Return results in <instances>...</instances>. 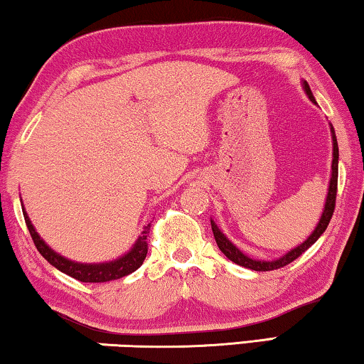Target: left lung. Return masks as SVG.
I'll use <instances>...</instances> for the list:
<instances>
[{
	"label": "left lung",
	"instance_id": "obj_1",
	"mask_svg": "<svg viewBox=\"0 0 364 364\" xmlns=\"http://www.w3.org/2000/svg\"><path fill=\"white\" fill-rule=\"evenodd\" d=\"M304 90L309 95V98L315 103V98H314L312 92H310V87L307 82H304ZM331 138H333V161H331V178H330L328 195H326V202H325V210L322 213V218H320L317 228L314 230V233L310 235L302 245L294 247L292 251H289L287 255H284L282 257H279V259H276V261H257V259H251V257L243 255V252H241L238 247L231 243L230 240H226V236L221 233V231L218 230V226L215 225V221L212 220L210 223H212L215 241H217L220 251L223 252V255L228 257L230 261H233L235 264L247 267V269H252V271L281 269V267L291 264L292 261H296L299 256H302V252L307 251L309 247L312 246L315 241L320 238V236H322V233L326 230V226H328V223H330L331 217H333L335 202H336V188H338V144H336V136H335L333 126H331Z\"/></svg>",
	"mask_w": 364,
	"mask_h": 364
}]
</instances>
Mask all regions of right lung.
Instances as JSON below:
<instances>
[{"mask_svg": "<svg viewBox=\"0 0 364 364\" xmlns=\"http://www.w3.org/2000/svg\"><path fill=\"white\" fill-rule=\"evenodd\" d=\"M26 225H28V230L31 233V238H33L36 247L41 252L42 256L46 257L47 261L50 262L52 266L57 267V269L62 271L67 276H70L73 279L80 282H109L114 281V279L124 277L128 274L134 272L138 267H141L146 255H147V235H149V228L151 225H147L143 233L136 241V245L133 246L128 255H124L123 257H119L117 261L112 262H103V264H80V262H73L65 259L64 256L57 255L55 251H52L49 246H47L44 241L41 240V236L36 233L33 223L28 217V213L23 210Z\"/></svg>", "mask_w": 364, "mask_h": 364, "instance_id": "right-lung-1", "label": "right lung"}]
</instances>
